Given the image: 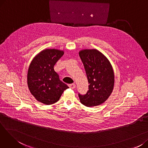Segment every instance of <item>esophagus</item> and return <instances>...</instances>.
<instances>
[{"label":"esophagus","instance_id":"1","mask_svg":"<svg viewBox=\"0 0 148 148\" xmlns=\"http://www.w3.org/2000/svg\"><path fill=\"white\" fill-rule=\"evenodd\" d=\"M68 86L69 87L70 89H74L75 88V84H70L68 85Z\"/></svg>","mask_w":148,"mask_h":148}]
</instances>
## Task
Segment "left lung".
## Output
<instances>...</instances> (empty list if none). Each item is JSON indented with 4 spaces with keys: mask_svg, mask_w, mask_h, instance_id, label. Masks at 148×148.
I'll use <instances>...</instances> for the list:
<instances>
[{
    "mask_svg": "<svg viewBox=\"0 0 148 148\" xmlns=\"http://www.w3.org/2000/svg\"><path fill=\"white\" fill-rule=\"evenodd\" d=\"M88 80L89 90L84 95L79 94L82 104L87 107L103 104L113 89L114 75L109 60L96 49H86L79 52Z\"/></svg>",
    "mask_w": 148,
    "mask_h": 148,
    "instance_id": "obj_1",
    "label": "left lung"
}]
</instances>
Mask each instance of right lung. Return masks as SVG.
Here are the masks:
<instances>
[{"label": "right lung", "instance_id": "1", "mask_svg": "<svg viewBox=\"0 0 148 148\" xmlns=\"http://www.w3.org/2000/svg\"><path fill=\"white\" fill-rule=\"evenodd\" d=\"M64 51L45 49L38 53L29 65L27 72L29 89L35 99L46 105L56 103L69 88L60 80L54 66L63 56Z\"/></svg>", "mask_w": 148, "mask_h": 148}]
</instances>
